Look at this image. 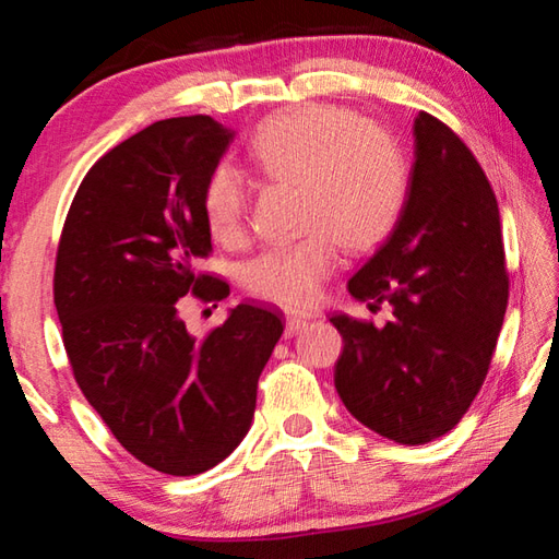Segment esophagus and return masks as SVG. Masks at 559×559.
<instances>
[{"instance_id":"esophagus-1","label":"esophagus","mask_w":559,"mask_h":559,"mask_svg":"<svg viewBox=\"0 0 559 559\" xmlns=\"http://www.w3.org/2000/svg\"><path fill=\"white\" fill-rule=\"evenodd\" d=\"M308 323H310V320L302 318V316H288L286 318V335L290 337V335L302 333V330L308 328Z\"/></svg>"}]
</instances>
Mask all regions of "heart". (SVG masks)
<instances>
[{"instance_id":"1","label":"heart","mask_w":559,"mask_h":559,"mask_svg":"<svg viewBox=\"0 0 559 559\" xmlns=\"http://www.w3.org/2000/svg\"><path fill=\"white\" fill-rule=\"evenodd\" d=\"M249 159L276 182L300 185L298 241L271 246L243 269V286L281 308H308L337 263V243L370 251L404 210L409 163L400 140L353 108L308 103L261 120ZM202 214L219 241H236L249 216L239 169L216 165L202 187Z\"/></svg>"}]
</instances>
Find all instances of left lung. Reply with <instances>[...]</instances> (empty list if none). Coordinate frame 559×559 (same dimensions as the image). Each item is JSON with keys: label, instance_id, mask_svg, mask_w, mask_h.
<instances>
[{"label": "left lung", "instance_id": "8db88e82", "mask_svg": "<svg viewBox=\"0 0 559 559\" xmlns=\"http://www.w3.org/2000/svg\"><path fill=\"white\" fill-rule=\"evenodd\" d=\"M404 210L349 278L357 300L392 320L333 316L343 335L335 390L365 427L396 443L451 431L484 386L508 306L498 202L484 167L447 122L419 112Z\"/></svg>", "mask_w": 559, "mask_h": 559}]
</instances>
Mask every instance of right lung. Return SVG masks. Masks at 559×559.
<instances>
[{"mask_svg":"<svg viewBox=\"0 0 559 559\" xmlns=\"http://www.w3.org/2000/svg\"><path fill=\"white\" fill-rule=\"evenodd\" d=\"M231 138L210 116H185L108 150L83 177L56 251L53 302L75 382L120 447L169 476L210 471L239 447L286 328L249 302L202 340L179 318V298L229 296V283L197 266L212 253L202 187Z\"/></svg>","mask_w":559,"mask_h":559,"instance_id":"obj_1","label":"right lung"}]
</instances>
